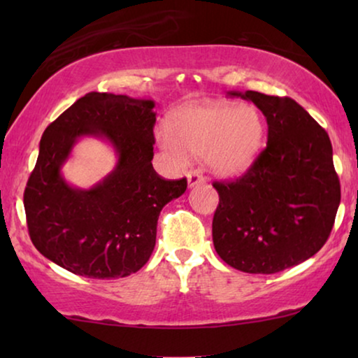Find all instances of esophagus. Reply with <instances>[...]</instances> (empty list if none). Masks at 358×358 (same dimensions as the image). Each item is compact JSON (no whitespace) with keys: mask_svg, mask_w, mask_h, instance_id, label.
<instances>
[{"mask_svg":"<svg viewBox=\"0 0 358 358\" xmlns=\"http://www.w3.org/2000/svg\"><path fill=\"white\" fill-rule=\"evenodd\" d=\"M203 182V176L199 173V171H189L187 173V185L190 189L195 187V185Z\"/></svg>","mask_w":358,"mask_h":358,"instance_id":"obj_1","label":"esophagus"}]
</instances>
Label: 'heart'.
Here are the masks:
<instances>
[{"label": "heart", "mask_w": 358, "mask_h": 358, "mask_svg": "<svg viewBox=\"0 0 358 358\" xmlns=\"http://www.w3.org/2000/svg\"><path fill=\"white\" fill-rule=\"evenodd\" d=\"M266 138V120L257 107L234 102L187 104L171 112L168 130L156 141L178 163L187 153L205 156L220 178H239L256 164Z\"/></svg>", "instance_id": "heart-1"}]
</instances>
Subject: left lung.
Segmentation results:
<instances>
[{"label": "left lung", "instance_id": "8db88e82", "mask_svg": "<svg viewBox=\"0 0 358 358\" xmlns=\"http://www.w3.org/2000/svg\"><path fill=\"white\" fill-rule=\"evenodd\" d=\"M256 104L268 125L267 148L243 178L215 182L220 203L213 246L228 266L275 273L320 251L341 203L326 130L290 97L229 91Z\"/></svg>", "mask_w": 358, "mask_h": 358}]
</instances>
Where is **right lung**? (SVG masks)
<instances>
[{
  "label": "right lung",
  "mask_w": 358,
  "mask_h": 358,
  "mask_svg": "<svg viewBox=\"0 0 358 358\" xmlns=\"http://www.w3.org/2000/svg\"><path fill=\"white\" fill-rule=\"evenodd\" d=\"M155 101L87 92L43 131L24 192L34 246L76 275L120 278L148 262L161 210L180 197L187 180H164L153 169ZM81 138L106 141L115 169L90 189L61 173Z\"/></svg>",
  "instance_id": "obj_1"
}]
</instances>
